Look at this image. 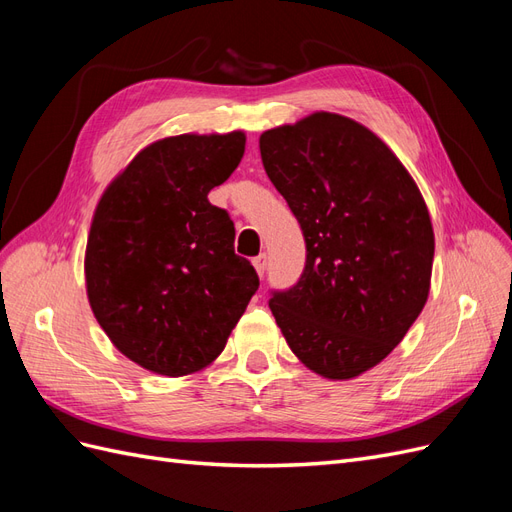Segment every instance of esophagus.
<instances>
[{"label": "esophagus", "mask_w": 512, "mask_h": 512, "mask_svg": "<svg viewBox=\"0 0 512 512\" xmlns=\"http://www.w3.org/2000/svg\"><path fill=\"white\" fill-rule=\"evenodd\" d=\"M254 269H256V273H258L260 277L267 273V254H260V256L254 258Z\"/></svg>", "instance_id": "esophagus-1"}]
</instances>
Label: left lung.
<instances>
[{
  "mask_svg": "<svg viewBox=\"0 0 512 512\" xmlns=\"http://www.w3.org/2000/svg\"><path fill=\"white\" fill-rule=\"evenodd\" d=\"M307 260L269 307L299 361L329 380L378 365L429 297L433 228L406 166L359 121L314 113L260 134Z\"/></svg>",
  "mask_w": 512,
  "mask_h": 512,
  "instance_id": "left-lung-1",
  "label": "left lung"
}]
</instances>
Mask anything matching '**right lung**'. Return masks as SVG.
I'll return each mask as SVG.
<instances>
[{"instance_id": "right-lung-1", "label": "right lung", "mask_w": 512, "mask_h": 512, "mask_svg": "<svg viewBox=\"0 0 512 512\" xmlns=\"http://www.w3.org/2000/svg\"><path fill=\"white\" fill-rule=\"evenodd\" d=\"M245 151V134L151 143L104 190L85 252L91 312L113 346L179 378L224 350L258 275L235 254V224L209 203Z\"/></svg>"}]
</instances>
